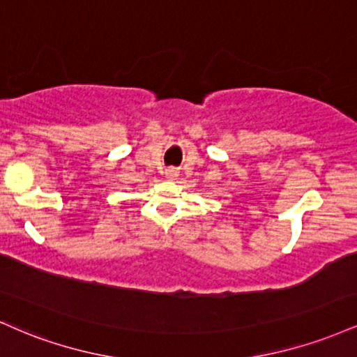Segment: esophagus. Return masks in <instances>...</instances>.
Instances as JSON below:
<instances>
[{
    "mask_svg": "<svg viewBox=\"0 0 357 357\" xmlns=\"http://www.w3.org/2000/svg\"><path fill=\"white\" fill-rule=\"evenodd\" d=\"M178 174H179V171L176 169V167H167V169H166V176L169 179H176V178H178Z\"/></svg>",
    "mask_w": 357,
    "mask_h": 357,
    "instance_id": "obj_1",
    "label": "esophagus"
}]
</instances>
